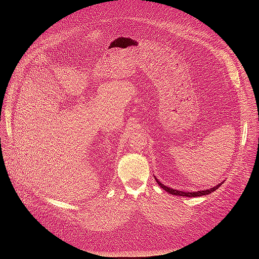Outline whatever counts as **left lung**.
Wrapping results in <instances>:
<instances>
[{
    "mask_svg": "<svg viewBox=\"0 0 259 259\" xmlns=\"http://www.w3.org/2000/svg\"><path fill=\"white\" fill-rule=\"evenodd\" d=\"M155 180H156V183H158V185L162 188V189H164L165 190L166 192H168V193H170V194H173V195H180V197H188V198H194V197H202V195H206V194H209V193H211L213 191H215L216 189H218L219 187L222 186V184H218L217 186H215V187H213V188H210V189H206V190H200V191H195V192H189V191H179V190H175V189H171V188H168V187H166V186H164L163 184H161L158 179L155 178Z\"/></svg>",
    "mask_w": 259,
    "mask_h": 259,
    "instance_id": "8db88e82",
    "label": "left lung"
}]
</instances>
